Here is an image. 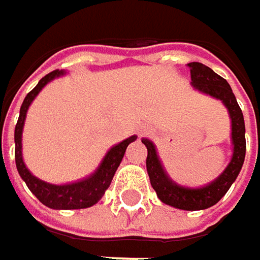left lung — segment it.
<instances>
[{
  "mask_svg": "<svg viewBox=\"0 0 260 260\" xmlns=\"http://www.w3.org/2000/svg\"><path fill=\"white\" fill-rule=\"evenodd\" d=\"M188 68L191 71V85L203 94L211 95L220 100L229 110V114L232 118V143H233V156L230 164L223 171V174L210 184L200 188L182 186L172 181L171 176L166 174L164 165L157 156L155 145L149 139H142V143L147 147L146 168L150 178V184L156 191L159 200L179 210L197 211L217 204L224 197L240 172L246 155L245 120L235 94L224 78L217 75L213 69L200 62H191L188 63Z\"/></svg>",
  "mask_w": 260,
  "mask_h": 260,
  "instance_id": "1",
  "label": "left lung"
}]
</instances>
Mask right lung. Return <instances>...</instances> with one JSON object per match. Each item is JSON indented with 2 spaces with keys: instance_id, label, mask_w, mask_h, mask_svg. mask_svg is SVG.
<instances>
[{
  "instance_id": "obj_1",
  "label": "right lung",
  "mask_w": 260,
  "mask_h": 260,
  "mask_svg": "<svg viewBox=\"0 0 260 260\" xmlns=\"http://www.w3.org/2000/svg\"><path fill=\"white\" fill-rule=\"evenodd\" d=\"M63 74L65 72L59 71V69L47 74L39 81V84L28 94L25 95L24 101L20 108L18 121L15 124V165H17V171L21 176V179L24 181L28 189L36 195V198L42 204H45L49 208H53V210H79V208H88L91 205L96 204L103 198L107 188L113 181V176H114L117 168L121 164V159L124 156L127 146L132 142H135L137 136H132V137L123 140L121 143L113 146L105 153L104 159L101 160L96 171L85 179H81V181L72 182V184L53 185L36 178L35 175L27 169L24 160H23V153H21V136H23L25 114H27L30 104L33 103V100L43 89V86L47 85L55 78L62 76Z\"/></svg>"
}]
</instances>
